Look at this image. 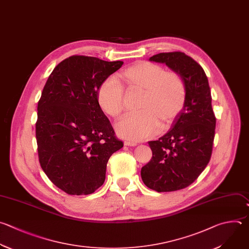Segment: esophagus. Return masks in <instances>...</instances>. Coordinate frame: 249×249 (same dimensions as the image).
I'll list each match as a JSON object with an SVG mask.
<instances>
[{"mask_svg":"<svg viewBox=\"0 0 249 249\" xmlns=\"http://www.w3.org/2000/svg\"><path fill=\"white\" fill-rule=\"evenodd\" d=\"M124 144H125V145H128V146H135V145H137V142H130V141H125V142H124Z\"/></svg>","mask_w":249,"mask_h":249,"instance_id":"esophagus-1","label":"esophagus"}]
</instances>
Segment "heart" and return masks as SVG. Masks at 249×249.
<instances>
[{"mask_svg": "<svg viewBox=\"0 0 249 249\" xmlns=\"http://www.w3.org/2000/svg\"><path fill=\"white\" fill-rule=\"evenodd\" d=\"M127 84L142 92L140 112L128 113L115 125L117 134L127 140L142 141L158 132L159 120L167 123L182 109L186 99L183 78L174 71L146 61L138 62L122 73ZM123 88L110 76L98 90V103L105 113L117 117L123 110Z\"/></svg>", "mask_w": 249, "mask_h": 249, "instance_id": "b5f03b06", "label": "heart"}]
</instances>
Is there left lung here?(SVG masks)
Returning <instances> with one entry per match:
<instances>
[{
    "label": "left lung",
    "mask_w": 249,
    "mask_h": 249,
    "mask_svg": "<svg viewBox=\"0 0 249 249\" xmlns=\"http://www.w3.org/2000/svg\"><path fill=\"white\" fill-rule=\"evenodd\" d=\"M149 61L166 64L186 85L184 107L170 131L148 144L150 161L141 170L143 184L158 193L185 189L194 183L210 160L216 118L208 79L202 67L181 52L160 53Z\"/></svg>",
    "instance_id": "left-lung-1"
}]
</instances>
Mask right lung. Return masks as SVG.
Wrapping results in <instances>:
<instances>
[{
	"label": "right lung",
	"instance_id": "right-lung-1",
	"mask_svg": "<svg viewBox=\"0 0 249 249\" xmlns=\"http://www.w3.org/2000/svg\"><path fill=\"white\" fill-rule=\"evenodd\" d=\"M123 61L72 55L49 76L38 103L36 139L41 167L71 196L103 186L107 164L123 146L98 103L102 83Z\"/></svg>",
	"mask_w": 249,
	"mask_h": 249
}]
</instances>
